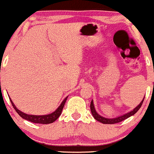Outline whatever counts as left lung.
<instances>
[{
    "label": "left lung",
    "mask_w": 154,
    "mask_h": 154,
    "mask_svg": "<svg viewBox=\"0 0 154 154\" xmlns=\"http://www.w3.org/2000/svg\"><path fill=\"white\" fill-rule=\"evenodd\" d=\"M144 99H145V97L143 98V100L141 101V103H140V105H138L134 110H132V111L129 112V113H127V114H124L123 116H122L117 117V118H115V119H106V118H104V117L101 116H100L99 114H98V113L96 112L95 109H94V104H93L92 100H91V104H90V109H91V113H92V116H94V118L97 121H98V122H101V123H103V124H116V123H119V122H122V121L125 120V119H127V118H129V117H130L131 116H133L134 113H137V112L138 111V110L140 108V107L143 104Z\"/></svg>",
    "instance_id": "8db88e82"
}]
</instances>
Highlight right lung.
Returning a JSON list of instances; mask_svg holds the SVG:
<instances>
[{
    "label": "right lung",
    "mask_w": 154,
    "mask_h": 154,
    "mask_svg": "<svg viewBox=\"0 0 154 154\" xmlns=\"http://www.w3.org/2000/svg\"><path fill=\"white\" fill-rule=\"evenodd\" d=\"M67 97L65 98V100H63V103H61V105H60V107L57 109L54 113H51V114L48 115H44V116H34V115H27L25 113H22V112L20 111V110H18L16 108L14 104L13 103L12 100L10 99V101H11V103L13 106V108H14V110H16L17 113H18L22 118L25 119V120L29 121V122H33V123H37V124H51L53 123L54 121H56L57 119L59 118L60 115L62 113V110L63 109V107L65 105V102H66Z\"/></svg>",
    "instance_id": "add662e5"
}]
</instances>
